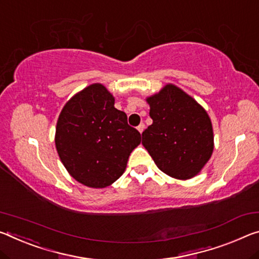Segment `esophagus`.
Instances as JSON below:
<instances>
[{"label": "esophagus", "mask_w": 259, "mask_h": 259, "mask_svg": "<svg viewBox=\"0 0 259 259\" xmlns=\"http://www.w3.org/2000/svg\"><path fill=\"white\" fill-rule=\"evenodd\" d=\"M144 129H145V125H144V123H141V124H139L138 126H137V130L139 131V133H143V131H144Z\"/></svg>", "instance_id": "obj_1"}]
</instances>
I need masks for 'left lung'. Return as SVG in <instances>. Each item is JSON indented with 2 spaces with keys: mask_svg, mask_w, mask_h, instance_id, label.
Returning <instances> with one entry per match:
<instances>
[{
  "mask_svg": "<svg viewBox=\"0 0 259 259\" xmlns=\"http://www.w3.org/2000/svg\"><path fill=\"white\" fill-rule=\"evenodd\" d=\"M146 101L153 123L143 131V145L165 174L178 180L194 178L213 152V129L206 110L173 84Z\"/></svg>",
  "mask_w": 259,
  "mask_h": 259,
  "instance_id": "left-lung-1",
  "label": "left lung"
}]
</instances>
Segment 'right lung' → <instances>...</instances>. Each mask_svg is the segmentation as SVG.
Instances as JSON below:
<instances>
[{
  "label": "right lung",
  "instance_id": "1",
  "mask_svg": "<svg viewBox=\"0 0 259 259\" xmlns=\"http://www.w3.org/2000/svg\"><path fill=\"white\" fill-rule=\"evenodd\" d=\"M114 101L104 85L92 84L64 105L57 120L59 157L69 174L86 187L105 188L116 181L142 141Z\"/></svg>",
  "mask_w": 259,
  "mask_h": 259
}]
</instances>
